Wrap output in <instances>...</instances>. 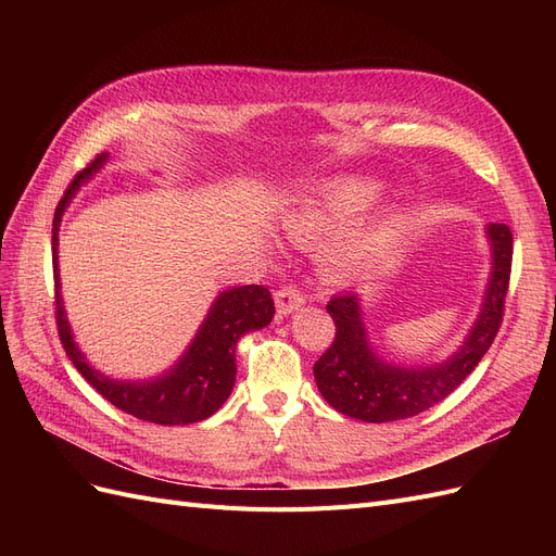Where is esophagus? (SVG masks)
Wrapping results in <instances>:
<instances>
[{"instance_id":"obj_1","label":"esophagus","mask_w":556,"mask_h":556,"mask_svg":"<svg viewBox=\"0 0 556 556\" xmlns=\"http://www.w3.org/2000/svg\"><path fill=\"white\" fill-rule=\"evenodd\" d=\"M304 294H301V290L292 288V285H285V288L276 290V308L280 315L294 313L299 306H304Z\"/></svg>"}]
</instances>
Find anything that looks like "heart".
I'll return each instance as SVG.
<instances>
[{"label": "heart", "instance_id": "1", "mask_svg": "<svg viewBox=\"0 0 556 556\" xmlns=\"http://www.w3.org/2000/svg\"><path fill=\"white\" fill-rule=\"evenodd\" d=\"M380 194V185L364 178H339L315 188L285 217V231L299 243H315L368 208ZM387 227V217L376 213L348 227L327 243L323 260L333 274H355L371 257Z\"/></svg>", "mask_w": 556, "mask_h": 556}]
</instances>
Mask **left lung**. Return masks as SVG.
<instances>
[{
    "label": "left lung",
    "instance_id": "1",
    "mask_svg": "<svg viewBox=\"0 0 556 556\" xmlns=\"http://www.w3.org/2000/svg\"><path fill=\"white\" fill-rule=\"evenodd\" d=\"M486 231L494 250L490 288L476 327L443 364L419 368L384 364L366 341L359 296L343 292L329 301L327 313L333 317L336 336L313 366L317 390L329 406L362 422H394L441 403L470 376L494 343L503 323L513 268L510 229L506 225H490Z\"/></svg>",
    "mask_w": 556,
    "mask_h": 556
}]
</instances>
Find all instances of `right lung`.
Returning <instances> with one entry per match:
<instances>
[{"label":"right lung","mask_w":556,"mask_h":556,"mask_svg":"<svg viewBox=\"0 0 556 556\" xmlns=\"http://www.w3.org/2000/svg\"><path fill=\"white\" fill-rule=\"evenodd\" d=\"M109 153L97 155L86 169L78 172L66 188L53 217V276H55V323L66 357L78 368L94 390L134 417L153 425H192L211 417L231 394L237 380V343L245 331L262 329L274 319L276 306L264 285H243L223 292L213 304L197 339L169 374L150 382L109 380L86 362L76 348L70 323L64 317L58 282V227L60 217L76 194L78 185L90 178L106 162Z\"/></svg>","instance_id":"1"}]
</instances>
